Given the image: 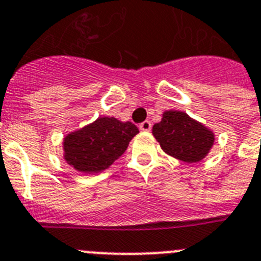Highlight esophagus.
Masks as SVG:
<instances>
[{"instance_id":"34e87169","label":"esophagus","mask_w":261,"mask_h":261,"mask_svg":"<svg viewBox=\"0 0 261 261\" xmlns=\"http://www.w3.org/2000/svg\"><path fill=\"white\" fill-rule=\"evenodd\" d=\"M139 128L142 131H144V133H147V131H151V128H152L151 121L142 122V123H140V125H139Z\"/></svg>"}]
</instances>
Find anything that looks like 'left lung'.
Masks as SVG:
<instances>
[{
    "mask_svg": "<svg viewBox=\"0 0 261 261\" xmlns=\"http://www.w3.org/2000/svg\"><path fill=\"white\" fill-rule=\"evenodd\" d=\"M154 139L169 156L183 163H200L215 144V133L180 110H166L152 127Z\"/></svg>",
    "mask_w": 261,
    "mask_h": 261,
    "instance_id": "1",
    "label": "left lung"
}]
</instances>
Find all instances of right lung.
<instances>
[{
    "instance_id": "right-lung-1",
    "label": "right lung",
    "mask_w": 261,
    "mask_h": 261,
    "mask_svg": "<svg viewBox=\"0 0 261 261\" xmlns=\"http://www.w3.org/2000/svg\"><path fill=\"white\" fill-rule=\"evenodd\" d=\"M138 133V127L131 122L98 117L90 125L65 135L63 160L83 174L101 173L125 153Z\"/></svg>"
}]
</instances>
